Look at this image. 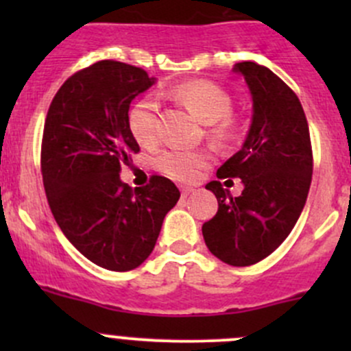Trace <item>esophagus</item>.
<instances>
[{
  "label": "esophagus",
  "instance_id": "obj_1",
  "mask_svg": "<svg viewBox=\"0 0 351 351\" xmlns=\"http://www.w3.org/2000/svg\"><path fill=\"white\" fill-rule=\"evenodd\" d=\"M190 193H193V189H192V186H182V197H183V198L189 197Z\"/></svg>",
  "mask_w": 351,
  "mask_h": 351
}]
</instances>
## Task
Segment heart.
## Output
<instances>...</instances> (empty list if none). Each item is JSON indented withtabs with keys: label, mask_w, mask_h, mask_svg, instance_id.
Returning <instances> with one entry per match:
<instances>
[{
	"label": "heart",
	"mask_w": 351,
	"mask_h": 351,
	"mask_svg": "<svg viewBox=\"0 0 351 351\" xmlns=\"http://www.w3.org/2000/svg\"><path fill=\"white\" fill-rule=\"evenodd\" d=\"M171 97L186 107L198 120L207 123V137L219 146H228L238 137V122L231 115L232 100L226 90L212 81L197 80L182 83L171 90ZM129 129L144 147H154L161 137L159 108L153 98L137 101L129 113ZM210 154L202 149L171 147L156 158V168L176 182H193Z\"/></svg>",
	"instance_id": "b5f03b06"
}]
</instances>
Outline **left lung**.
Returning <instances> with one entry per match:
<instances>
[{"mask_svg": "<svg viewBox=\"0 0 351 351\" xmlns=\"http://www.w3.org/2000/svg\"><path fill=\"white\" fill-rule=\"evenodd\" d=\"M253 97V122L241 151L217 169V178H241L239 197L221 182L207 183L219 210L202 226L214 256L250 267L274 253L295 226L313 180V146L297 95L268 67L238 62Z\"/></svg>", "mask_w": 351, "mask_h": 351, "instance_id": "obj_1", "label": "left lung"}]
</instances>
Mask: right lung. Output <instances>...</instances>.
Wrapping results in <instances>:
<instances>
[{
  "instance_id": "obj_1",
  "label": "right lung",
  "mask_w": 351,
  "mask_h": 351,
  "mask_svg": "<svg viewBox=\"0 0 351 351\" xmlns=\"http://www.w3.org/2000/svg\"><path fill=\"white\" fill-rule=\"evenodd\" d=\"M153 83L143 67L98 61L67 77L45 117L40 169L52 215L83 256L112 271L149 256L180 198L165 176L136 190L120 182V166L139 153L130 101Z\"/></svg>"
}]
</instances>
